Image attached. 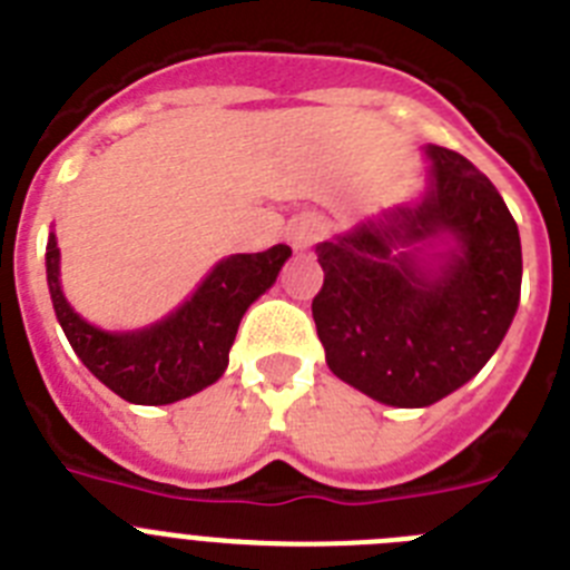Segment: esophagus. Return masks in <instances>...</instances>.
Here are the masks:
<instances>
[{
  "instance_id": "obj_1",
  "label": "esophagus",
  "mask_w": 570,
  "mask_h": 570,
  "mask_svg": "<svg viewBox=\"0 0 570 570\" xmlns=\"http://www.w3.org/2000/svg\"><path fill=\"white\" fill-rule=\"evenodd\" d=\"M322 236V219L316 214H299L288 225V242L296 250H308Z\"/></svg>"
}]
</instances>
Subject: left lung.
Masks as SVG:
<instances>
[{
	"label": "left lung",
	"mask_w": 570,
	"mask_h": 570,
	"mask_svg": "<svg viewBox=\"0 0 570 570\" xmlns=\"http://www.w3.org/2000/svg\"><path fill=\"white\" fill-rule=\"evenodd\" d=\"M422 203L316 245L314 322L328 367L371 400L425 407L482 371L511 328L522 245L511 210L456 150L428 145ZM455 248L421 259L428 238Z\"/></svg>",
	"instance_id": "8db88e82"
}]
</instances>
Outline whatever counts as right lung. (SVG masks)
<instances>
[{
	"mask_svg": "<svg viewBox=\"0 0 570 570\" xmlns=\"http://www.w3.org/2000/svg\"><path fill=\"white\" fill-rule=\"evenodd\" d=\"M288 256V245L228 256L174 314L128 334L97 328L70 308L59 282L53 230L45 265L59 325L90 374L134 405H170L199 394L225 374L242 316L274 285Z\"/></svg>",
	"mask_w": 570,
	"mask_h": 570,
	"instance_id": "1",
	"label": "right lung"
}]
</instances>
